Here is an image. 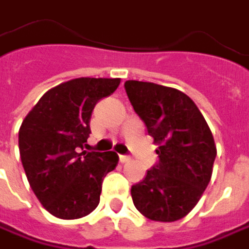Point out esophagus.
I'll use <instances>...</instances> for the list:
<instances>
[{
  "label": "esophagus",
  "instance_id": "1",
  "mask_svg": "<svg viewBox=\"0 0 249 249\" xmlns=\"http://www.w3.org/2000/svg\"><path fill=\"white\" fill-rule=\"evenodd\" d=\"M131 160V157L126 156V155H120V161L121 163H126V161H129Z\"/></svg>",
  "mask_w": 249,
  "mask_h": 249
}]
</instances>
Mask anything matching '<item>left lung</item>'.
<instances>
[{"label": "left lung", "instance_id": "obj_1", "mask_svg": "<svg viewBox=\"0 0 249 249\" xmlns=\"http://www.w3.org/2000/svg\"><path fill=\"white\" fill-rule=\"evenodd\" d=\"M125 92L155 139L159 161L132 185L134 205L155 222H176L206 189L216 145L203 115L185 93L152 82L126 81Z\"/></svg>", "mask_w": 249, "mask_h": 249}]
</instances>
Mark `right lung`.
<instances>
[{
  "label": "right lung",
  "mask_w": 249,
  "mask_h": 249,
  "mask_svg": "<svg viewBox=\"0 0 249 249\" xmlns=\"http://www.w3.org/2000/svg\"><path fill=\"white\" fill-rule=\"evenodd\" d=\"M118 85V78L64 82L44 93L20 125L19 153L27 181L55 217L79 219L100 202L103 178L115 168L118 155L86 152L83 146L94 106Z\"/></svg>",
  "instance_id": "add662e5"
}]
</instances>
